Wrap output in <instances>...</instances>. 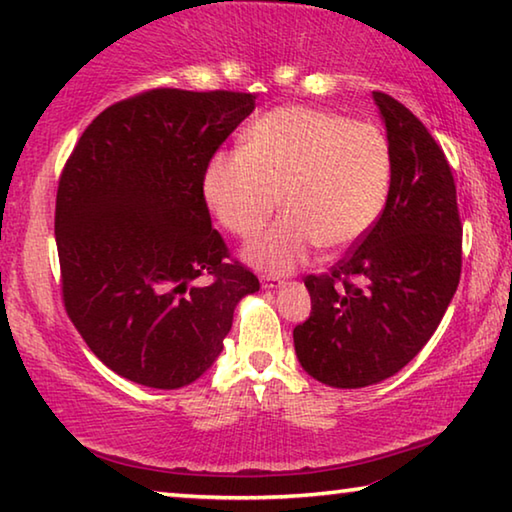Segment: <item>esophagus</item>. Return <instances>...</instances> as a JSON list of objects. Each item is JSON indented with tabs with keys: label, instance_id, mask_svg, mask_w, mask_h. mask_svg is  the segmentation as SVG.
I'll return each mask as SVG.
<instances>
[{
	"label": "esophagus",
	"instance_id": "esophagus-1",
	"mask_svg": "<svg viewBox=\"0 0 512 512\" xmlns=\"http://www.w3.org/2000/svg\"><path fill=\"white\" fill-rule=\"evenodd\" d=\"M282 284H284L282 277H277V275H262V287H264V289H277V287H282Z\"/></svg>",
	"mask_w": 512,
	"mask_h": 512
}]
</instances>
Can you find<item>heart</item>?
Wrapping results in <instances>:
<instances>
[{"mask_svg": "<svg viewBox=\"0 0 512 512\" xmlns=\"http://www.w3.org/2000/svg\"><path fill=\"white\" fill-rule=\"evenodd\" d=\"M391 178V146L377 126L287 106L259 117L239 153L207 164L203 196L241 239L264 228L282 196L287 214L250 241L246 259L264 271H291L320 244H357L384 212Z\"/></svg>", "mask_w": 512, "mask_h": 512, "instance_id": "1", "label": "heart"}]
</instances>
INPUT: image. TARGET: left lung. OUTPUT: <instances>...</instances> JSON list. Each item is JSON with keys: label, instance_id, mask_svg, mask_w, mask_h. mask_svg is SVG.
<instances>
[{"label": "left lung", "instance_id": "obj_1", "mask_svg": "<svg viewBox=\"0 0 512 512\" xmlns=\"http://www.w3.org/2000/svg\"><path fill=\"white\" fill-rule=\"evenodd\" d=\"M372 97L393 155L386 207L329 273L305 277L311 314L293 329L300 366L334 388L400 372L436 332L461 280L463 225L445 153L400 101Z\"/></svg>", "mask_w": 512, "mask_h": 512}]
</instances>
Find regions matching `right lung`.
Listing matches in <instances>:
<instances>
[{
    "instance_id": "obj_1",
    "label": "right lung",
    "mask_w": 512,
    "mask_h": 512,
    "mask_svg": "<svg viewBox=\"0 0 512 512\" xmlns=\"http://www.w3.org/2000/svg\"><path fill=\"white\" fill-rule=\"evenodd\" d=\"M248 92L158 88L112 103L58 180L56 246L69 320L117 375L196 381L257 275L230 259L203 196L207 164L255 110ZM207 276V285L197 280Z\"/></svg>"
}]
</instances>
